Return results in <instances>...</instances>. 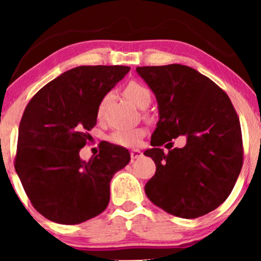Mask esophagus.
Listing matches in <instances>:
<instances>
[{
  "label": "esophagus",
  "instance_id": "34e87169",
  "mask_svg": "<svg viewBox=\"0 0 261 261\" xmlns=\"http://www.w3.org/2000/svg\"><path fill=\"white\" fill-rule=\"evenodd\" d=\"M141 155H142V153L139 151V149H132V151H130V158H132V160L140 158Z\"/></svg>",
  "mask_w": 261,
  "mask_h": 261
}]
</instances>
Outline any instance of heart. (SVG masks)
Segmentation results:
<instances>
[{"instance_id": "b5f03b06", "label": "heart", "mask_w": 261, "mask_h": 261, "mask_svg": "<svg viewBox=\"0 0 261 261\" xmlns=\"http://www.w3.org/2000/svg\"><path fill=\"white\" fill-rule=\"evenodd\" d=\"M124 95H126V97L132 103H134L139 108H146V107H148L152 99L149 89L145 87L144 84L135 81L129 82L126 85V88H124ZM107 98L108 97H105L101 101V103H99L98 115H101L103 113ZM144 135L145 130L142 128H119V129H115L113 133L109 134L108 140L115 145L124 146V147H133V146H137L140 142L141 138Z\"/></svg>"}]
</instances>
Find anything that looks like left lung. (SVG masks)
I'll list each match as a JSON object with an SVG mask.
<instances>
[{"label":"left lung","mask_w":261,"mask_h":261,"mask_svg":"<svg viewBox=\"0 0 261 261\" xmlns=\"http://www.w3.org/2000/svg\"><path fill=\"white\" fill-rule=\"evenodd\" d=\"M137 72L155 95L159 110L153 147L144 153L156 166L146 195L183 219L213 212L230 195L244 159L240 121L229 97L210 78L180 64L141 66ZM180 135L187 145L171 150L170 140ZM165 142L169 153L160 148Z\"/></svg>","instance_id":"obj_1"}]
</instances>
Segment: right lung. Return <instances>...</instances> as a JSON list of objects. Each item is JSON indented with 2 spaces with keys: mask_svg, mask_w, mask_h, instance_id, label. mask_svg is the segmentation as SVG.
Wrapping results in <instances>:
<instances>
[{
  "mask_svg": "<svg viewBox=\"0 0 261 261\" xmlns=\"http://www.w3.org/2000/svg\"><path fill=\"white\" fill-rule=\"evenodd\" d=\"M129 70L74 67L41 88L24 109L15 170L31 203L47 220L78 224L108 205L110 180L129 163V152L103 142L97 155L83 162L80 151L97 122L99 103Z\"/></svg>",
  "mask_w": 261,
  "mask_h": 261,
  "instance_id": "1",
  "label": "right lung"
}]
</instances>
